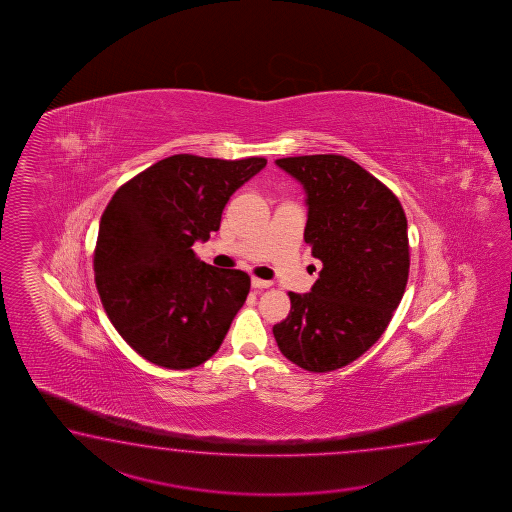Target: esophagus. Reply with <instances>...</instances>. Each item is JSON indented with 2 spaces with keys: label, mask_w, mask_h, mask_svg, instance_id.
<instances>
[{
  "label": "esophagus",
  "mask_w": 512,
  "mask_h": 512,
  "mask_svg": "<svg viewBox=\"0 0 512 512\" xmlns=\"http://www.w3.org/2000/svg\"><path fill=\"white\" fill-rule=\"evenodd\" d=\"M252 287L254 289H269V287H272V282H269V280H261V278H252Z\"/></svg>",
  "instance_id": "34e87169"
}]
</instances>
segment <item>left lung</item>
Wrapping results in <instances>:
<instances>
[{"instance_id": "left-lung-1", "label": "left lung", "mask_w": 512, "mask_h": 512, "mask_svg": "<svg viewBox=\"0 0 512 512\" xmlns=\"http://www.w3.org/2000/svg\"><path fill=\"white\" fill-rule=\"evenodd\" d=\"M276 164L304 185V240L322 261L311 293H289L291 313L272 327L283 357L315 373L359 359L401 304L408 221L392 190L344 155H300Z\"/></svg>"}]
</instances>
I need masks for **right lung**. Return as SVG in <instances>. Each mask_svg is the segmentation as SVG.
<instances>
[{
    "mask_svg": "<svg viewBox=\"0 0 512 512\" xmlns=\"http://www.w3.org/2000/svg\"><path fill=\"white\" fill-rule=\"evenodd\" d=\"M267 164L179 153L113 194L100 218L95 283L111 324L141 357L190 370L218 351L251 289L249 274L199 260L230 196Z\"/></svg>",
    "mask_w": 512,
    "mask_h": 512,
    "instance_id": "add662e5",
    "label": "right lung"
}]
</instances>
